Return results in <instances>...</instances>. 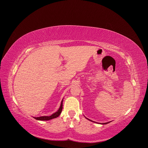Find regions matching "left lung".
Listing matches in <instances>:
<instances>
[{
  "label": "left lung",
  "mask_w": 148,
  "mask_h": 148,
  "mask_svg": "<svg viewBox=\"0 0 148 148\" xmlns=\"http://www.w3.org/2000/svg\"><path fill=\"white\" fill-rule=\"evenodd\" d=\"M88 119V118H87ZM88 120H89V121H91V120H90V119H88ZM108 122H107V123H102V124H103V125H104V124H107V123H108Z\"/></svg>",
  "instance_id": "1"
}]
</instances>
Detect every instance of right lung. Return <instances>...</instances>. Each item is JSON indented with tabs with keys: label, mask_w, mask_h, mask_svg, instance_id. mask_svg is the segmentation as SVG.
<instances>
[{
	"label": "right lung",
	"mask_w": 148,
	"mask_h": 148,
	"mask_svg": "<svg viewBox=\"0 0 148 148\" xmlns=\"http://www.w3.org/2000/svg\"><path fill=\"white\" fill-rule=\"evenodd\" d=\"M63 99L62 100V102H61V104H60V106L59 108V110L55 112L54 113L52 114L51 116H40V117H34L35 119L36 120H39V121H49V120H50V119H54V118H56L57 117H58V116L60 114L61 112H62V107H63Z\"/></svg>",
	"instance_id": "right-lung-1"
}]
</instances>
